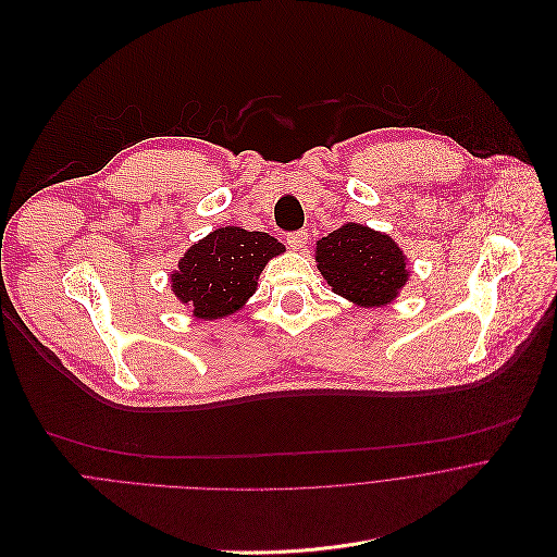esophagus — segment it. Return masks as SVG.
I'll return each mask as SVG.
<instances>
[{"label": "esophagus", "instance_id": "obj_1", "mask_svg": "<svg viewBox=\"0 0 557 557\" xmlns=\"http://www.w3.org/2000/svg\"><path fill=\"white\" fill-rule=\"evenodd\" d=\"M305 244H307V233L298 231V233H289V235H287V246H289L294 252H300V250L305 248Z\"/></svg>", "mask_w": 557, "mask_h": 557}]
</instances>
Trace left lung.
Segmentation results:
<instances>
[{
    "instance_id": "1",
    "label": "left lung",
    "mask_w": 557,
    "mask_h": 557,
    "mask_svg": "<svg viewBox=\"0 0 557 557\" xmlns=\"http://www.w3.org/2000/svg\"><path fill=\"white\" fill-rule=\"evenodd\" d=\"M315 263L333 292L360 307L393 302L410 276L388 235L354 221L315 244Z\"/></svg>"
}]
</instances>
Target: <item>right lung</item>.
Wrapping results in <instances>:
<instances>
[{"label":"right lung","mask_w":557,"mask_h":557,"mask_svg":"<svg viewBox=\"0 0 557 557\" xmlns=\"http://www.w3.org/2000/svg\"><path fill=\"white\" fill-rule=\"evenodd\" d=\"M283 252L285 246L268 233L216 228L184 252L171 274V289L193 307L195 318H224L246 305L268 261Z\"/></svg>","instance_id":"add662e5"}]
</instances>
